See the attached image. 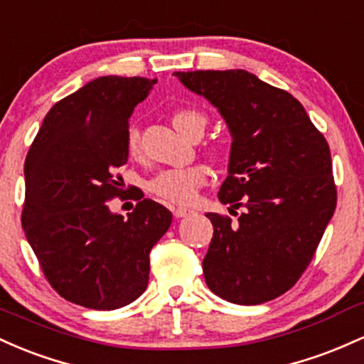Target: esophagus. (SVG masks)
Listing matches in <instances>:
<instances>
[{"instance_id":"esophagus-1","label":"esophagus","mask_w":364,"mask_h":364,"mask_svg":"<svg viewBox=\"0 0 364 364\" xmlns=\"http://www.w3.org/2000/svg\"><path fill=\"white\" fill-rule=\"evenodd\" d=\"M173 216L175 218H186V216H189L193 211L191 210H186V208H173Z\"/></svg>"}]
</instances>
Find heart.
<instances>
[{"label": "heart", "instance_id": "1", "mask_svg": "<svg viewBox=\"0 0 364 364\" xmlns=\"http://www.w3.org/2000/svg\"><path fill=\"white\" fill-rule=\"evenodd\" d=\"M175 129L183 136L191 132L194 125H206V118L194 109H178L173 113ZM127 151L130 156L139 154V132L137 129H129ZM206 183V171L201 166H187V168H168L154 175L149 182V191L161 201L170 204H191L198 196V191Z\"/></svg>", "mask_w": 364, "mask_h": 364}]
</instances>
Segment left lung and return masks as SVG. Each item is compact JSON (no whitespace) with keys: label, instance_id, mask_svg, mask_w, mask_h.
<instances>
[{"label":"left lung","instance_id":"left-lung-1","mask_svg":"<svg viewBox=\"0 0 364 364\" xmlns=\"http://www.w3.org/2000/svg\"><path fill=\"white\" fill-rule=\"evenodd\" d=\"M206 97L232 137L228 175L218 199L244 208L232 220L216 213L203 259L204 280L234 304H261L299 280L337 204L325 137L287 91L247 70L175 72Z\"/></svg>","mask_w":364,"mask_h":364}]
</instances>
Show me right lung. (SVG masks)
I'll list each match as a JSON object with an SVG mask.
<instances>
[{"instance_id": "add662e5", "label": "right lung", "mask_w": 364, "mask_h": 364, "mask_svg": "<svg viewBox=\"0 0 364 364\" xmlns=\"http://www.w3.org/2000/svg\"><path fill=\"white\" fill-rule=\"evenodd\" d=\"M156 79L105 75L58 101L26 158L22 227L61 297L89 309L124 308L148 287L149 251L171 213L141 199L127 218L106 203L122 196L129 118Z\"/></svg>"}]
</instances>
